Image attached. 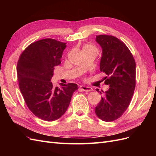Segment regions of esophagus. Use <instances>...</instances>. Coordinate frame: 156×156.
Returning <instances> with one entry per match:
<instances>
[{
    "instance_id": "obj_1",
    "label": "esophagus",
    "mask_w": 156,
    "mask_h": 156,
    "mask_svg": "<svg viewBox=\"0 0 156 156\" xmlns=\"http://www.w3.org/2000/svg\"><path fill=\"white\" fill-rule=\"evenodd\" d=\"M81 88L83 90V91H85V92H91L93 91V88L90 87H87V86H81Z\"/></svg>"
}]
</instances>
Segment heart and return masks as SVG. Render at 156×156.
I'll return each instance as SVG.
<instances>
[{
  "instance_id": "b5f03b06",
  "label": "heart",
  "mask_w": 156,
  "mask_h": 156,
  "mask_svg": "<svg viewBox=\"0 0 156 156\" xmlns=\"http://www.w3.org/2000/svg\"><path fill=\"white\" fill-rule=\"evenodd\" d=\"M84 50H94V51H96L97 49L95 48V47L92 45H85L83 47V51Z\"/></svg>"
}]
</instances>
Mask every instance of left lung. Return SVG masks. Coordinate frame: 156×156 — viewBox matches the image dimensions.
<instances>
[{
    "mask_svg": "<svg viewBox=\"0 0 156 156\" xmlns=\"http://www.w3.org/2000/svg\"><path fill=\"white\" fill-rule=\"evenodd\" d=\"M102 48L100 69L107 76L105 84L109 88L96 107L99 119L112 122L120 118L128 107L136 83L135 61L126 44L110 35L96 36ZM99 91V89H96Z\"/></svg>",
    "mask_w": 156,
    "mask_h": 156,
    "instance_id": "1",
    "label": "left lung"
}]
</instances>
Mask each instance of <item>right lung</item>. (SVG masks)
<instances>
[{
  "label": "right lung",
  "instance_id": "right-lung-1",
  "mask_svg": "<svg viewBox=\"0 0 156 156\" xmlns=\"http://www.w3.org/2000/svg\"><path fill=\"white\" fill-rule=\"evenodd\" d=\"M66 48V44L62 41L40 40L28 46L17 62L19 87L24 100L33 114L43 120L51 122L62 116L78 89L75 83H60L58 88L51 82Z\"/></svg>",
  "mask_w": 156,
  "mask_h": 156
}]
</instances>
